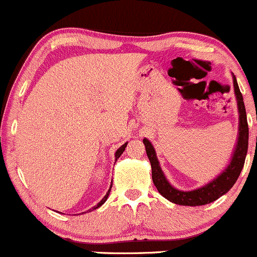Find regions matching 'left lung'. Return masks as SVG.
<instances>
[{
    "mask_svg": "<svg viewBox=\"0 0 257 257\" xmlns=\"http://www.w3.org/2000/svg\"><path fill=\"white\" fill-rule=\"evenodd\" d=\"M233 83L239 109L238 142H236L233 158H231L230 164L228 165L227 169L220 174L217 179L207 184L206 186L200 187V189L194 190V191H180V190L174 189L172 185L168 183L161 167H159V162L157 159L153 146L151 145L148 140H143V143L146 146V152H147L148 159H150L152 165V180H153V184L156 185L159 194L164 196L167 200L172 201L173 203L181 206L207 205V203L216 201L220 196L227 194L229 190L233 187V185L235 184V181L238 180L242 167H244L245 158H246L247 146H249V126H247L246 110H245L244 100H242V94L239 89L235 76H233Z\"/></svg>",
    "mask_w": 257,
    "mask_h": 257,
    "instance_id": "left-lung-1",
    "label": "left lung"
}]
</instances>
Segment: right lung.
Wrapping results in <instances>:
<instances>
[{"label": "right lung", "mask_w": 257, "mask_h": 257, "mask_svg": "<svg viewBox=\"0 0 257 257\" xmlns=\"http://www.w3.org/2000/svg\"><path fill=\"white\" fill-rule=\"evenodd\" d=\"M126 146H127V143H125V145H122V146H121V147H120V148H118V150L116 151V153H115V161H117V159H118V157H120V156H121V154H122V153H123V151H125ZM110 190H111V187H110V189H109V191H107V192H106V195H105V196H104V198H103V200H101V201H100V202H99V203H98V205H96V206H94V207H93V209H96V208H98V207H100L101 205H103V203H104V202H105V201H106V198H107V196H109V194H110Z\"/></svg>", "instance_id": "1"}]
</instances>
